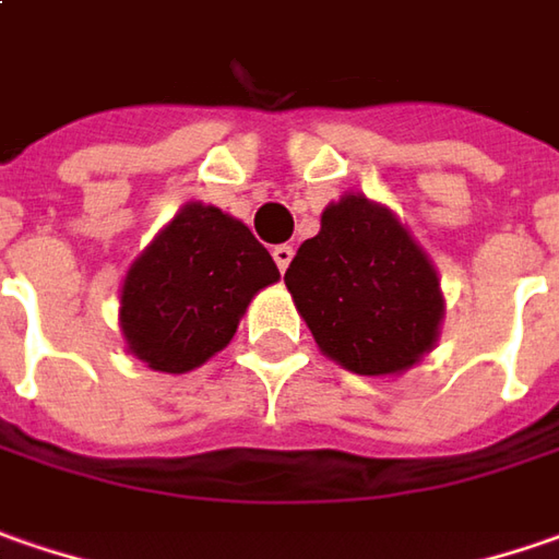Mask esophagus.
<instances>
[{
    "instance_id": "1",
    "label": "esophagus",
    "mask_w": 559,
    "mask_h": 559,
    "mask_svg": "<svg viewBox=\"0 0 559 559\" xmlns=\"http://www.w3.org/2000/svg\"><path fill=\"white\" fill-rule=\"evenodd\" d=\"M272 255H275V265H278L281 272H287V265H290V259H294V247H290V243H278V247L272 250Z\"/></svg>"
}]
</instances>
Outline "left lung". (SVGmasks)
Returning <instances> with one entry per match:
<instances>
[{
    "label": "left lung",
    "mask_w": 559,
    "mask_h": 559,
    "mask_svg": "<svg viewBox=\"0 0 559 559\" xmlns=\"http://www.w3.org/2000/svg\"><path fill=\"white\" fill-rule=\"evenodd\" d=\"M284 284L316 344L356 376H394L435 347L438 272L388 209L344 197L300 243Z\"/></svg>",
    "instance_id": "1"
}]
</instances>
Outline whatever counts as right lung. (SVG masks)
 <instances>
[{
	"instance_id": "obj_1",
	"label": "right lung",
	"mask_w": 559,
	"mask_h": 559,
	"mask_svg": "<svg viewBox=\"0 0 559 559\" xmlns=\"http://www.w3.org/2000/svg\"><path fill=\"white\" fill-rule=\"evenodd\" d=\"M278 265L222 209L190 203L136 259L121 290V331L158 372H190L222 350Z\"/></svg>"
}]
</instances>
